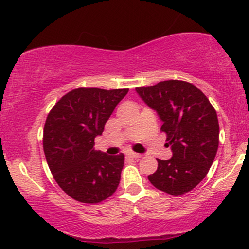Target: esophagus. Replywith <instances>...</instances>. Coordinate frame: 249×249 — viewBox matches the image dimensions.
Masks as SVG:
<instances>
[{
  "label": "esophagus",
  "mask_w": 249,
  "mask_h": 249,
  "mask_svg": "<svg viewBox=\"0 0 249 249\" xmlns=\"http://www.w3.org/2000/svg\"><path fill=\"white\" fill-rule=\"evenodd\" d=\"M127 157H130V158H134V159H139L142 158V154L141 153H134V152H130L127 153Z\"/></svg>",
  "instance_id": "esophagus-1"
}]
</instances>
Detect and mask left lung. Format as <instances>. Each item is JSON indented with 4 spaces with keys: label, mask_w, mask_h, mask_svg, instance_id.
Masks as SVG:
<instances>
[{
    "label": "left lung",
    "mask_w": 249,
    "mask_h": 249,
    "mask_svg": "<svg viewBox=\"0 0 249 249\" xmlns=\"http://www.w3.org/2000/svg\"><path fill=\"white\" fill-rule=\"evenodd\" d=\"M148 107L158 113L161 131L167 136L172 157L158 160V168L147 177L158 190L172 196L192 191L206 177L219 146L215 110L198 88L184 81L159 82L136 88Z\"/></svg>",
    "instance_id": "8db88e82"
}]
</instances>
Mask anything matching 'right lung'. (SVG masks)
I'll return each mask as SVG.
<instances>
[{
    "label": "right lung",
    "mask_w": 249,
    "mask_h": 249,
    "mask_svg": "<svg viewBox=\"0 0 249 249\" xmlns=\"http://www.w3.org/2000/svg\"><path fill=\"white\" fill-rule=\"evenodd\" d=\"M127 92L128 89L78 88L63 96L48 115L43 131L45 158L59 187L77 201L97 204L118 187L124 154L108 156L93 145Z\"/></svg>",
    "instance_id": "obj_1"
}]
</instances>
